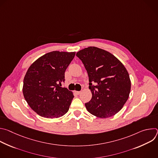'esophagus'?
<instances>
[{
    "label": "esophagus",
    "mask_w": 158,
    "mask_h": 158,
    "mask_svg": "<svg viewBox=\"0 0 158 158\" xmlns=\"http://www.w3.org/2000/svg\"><path fill=\"white\" fill-rule=\"evenodd\" d=\"M76 93L77 95H79V94H80L81 93V91H76Z\"/></svg>",
    "instance_id": "1"
}]
</instances>
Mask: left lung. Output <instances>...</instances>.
Here are the masks:
<instances>
[{"label": "left lung", "mask_w": 158, "mask_h": 158, "mask_svg": "<svg viewBox=\"0 0 158 158\" xmlns=\"http://www.w3.org/2000/svg\"><path fill=\"white\" fill-rule=\"evenodd\" d=\"M76 56L89 76L92 98L85 104L88 112L101 118L118 113L131 91L129 75L124 65L112 54L96 47L85 48Z\"/></svg>", "instance_id": "1"}]
</instances>
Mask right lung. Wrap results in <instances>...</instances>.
Segmentation results:
<instances>
[{"label": "right lung", "instance_id": "add662e5", "mask_svg": "<svg viewBox=\"0 0 158 158\" xmlns=\"http://www.w3.org/2000/svg\"><path fill=\"white\" fill-rule=\"evenodd\" d=\"M75 54V52L52 51L39 57L29 67L22 91L29 106L39 116L57 118L69 110L74 96L61 86L65 81V71Z\"/></svg>", "mask_w": 158, "mask_h": 158}]
</instances>
